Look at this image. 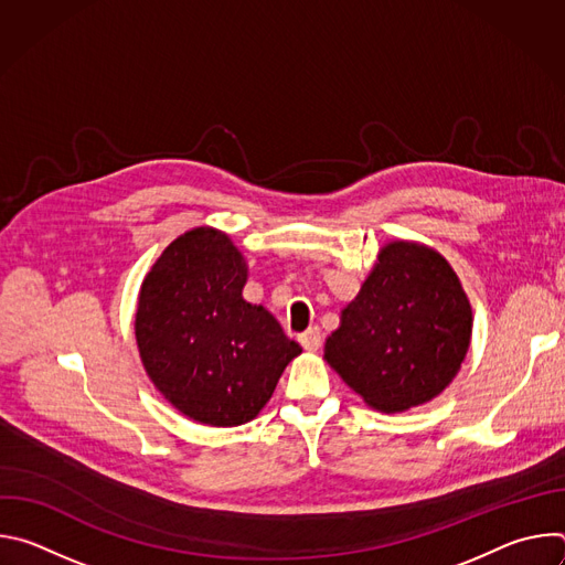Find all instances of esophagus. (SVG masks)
<instances>
[{"label":"esophagus","instance_id":"esophagus-1","mask_svg":"<svg viewBox=\"0 0 565 565\" xmlns=\"http://www.w3.org/2000/svg\"><path fill=\"white\" fill-rule=\"evenodd\" d=\"M299 342L306 351H319L321 349V331L319 329H308L306 333L299 335Z\"/></svg>","mask_w":565,"mask_h":565}]
</instances>
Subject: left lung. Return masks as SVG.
Returning <instances> with one entry per match:
<instances>
[{
	"label": "left lung",
	"mask_w": 565,
	"mask_h": 565,
	"mask_svg": "<svg viewBox=\"0 0 565 565\" xmlns=\"http://www.w3.org/2000/svg\"><path fill=\"white\" fill-rule=\"evenodd\" d=\"M471 306L436 250L391 241L347 303L324 360L377 412H405L440 395L471 340Z\"/></svg>",
	"instance_id": "1"
}]
</instances>
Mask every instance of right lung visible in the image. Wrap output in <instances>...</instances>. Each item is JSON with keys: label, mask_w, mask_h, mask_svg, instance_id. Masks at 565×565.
I'll use <instances>...</instances> for the list:
<instances>
[{"label": "right lung", "mask_w": 565, "mask_h": 565, "mask_svg": "<svg viewBox=\"0 0 565 565\" xmlns=\"http://www.w3.org/2000/svg\"><path fill=\"white\" fill-rule=\"evenodd\" d=\"M244 255L221 230H188L147 273L136 342L156 388L183 416L210 427L250 423L301 347L241 295Z\"/></svg>", "instance_id": "1"}]
</instances>
